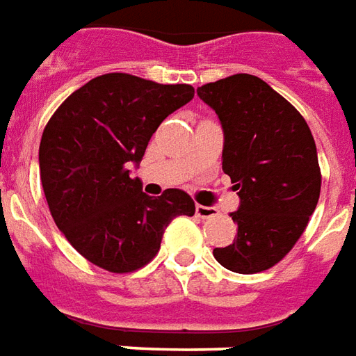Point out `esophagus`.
I'll use <instances>...</instances> for the list:
<instances>
[{"mask_svg":"<svg viewBox=\"0 0 356 356\" xmlns=\"http://www.w3.org/2000/svg\"><path fill=\"white\" fill-rule=\"evenodd\" d=\"M217 215L215 207H207V205H196V217L200 218H211Z\"/></svg>","mask_w":356,"mask_h":356,"instance_id":"obj_1","label":"esophagus"}]
</instances>
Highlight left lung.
<instances>
[{
  "label": "left lung",
  "instance_id": "obj_1",
  "mask_svg": "<svg viewBox=\"0 0 356 356\" xmlns=\"http://www.w3.org/2000/svg\"><path fill=\"white\" fill-rule=\"evenodd\" d=\"M225 131L222 170L238 191V236L213 257L236 273H259L285 259L304 234L321 194L309 126L296 107L247 73L198 88Z\"/></svg>",
  "mask_w": 356,
  "mask_h": 356
}]
</instances>
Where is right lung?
<instances>
[{"label": "right lung", "instance_id": "obj_1", "mask_svg": "<svg viewBox=\"0 0 356 356\" xmlns=\"http://www.w3.org/2000/svg\"><path fill=\"white\" fill-rule=\"evenodd\" d=\"M194 97L191 84L105 73L58 107L43 130L39 171L54 222L73 249L113 273L136 272L160 251L165 226L192 217L186 192L151 198L130 177L152 134Z\"/></svg>", "mask_w": 356, "mask_h": 356}]
</instances>
